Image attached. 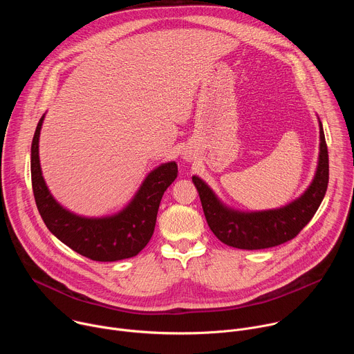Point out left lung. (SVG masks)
<instances>
[{
	"label": "left lung",
	"mask_w": 354,
	"mask_h": 354,
	"mask_svg": "<svg viewBox=\"0 0 354 354\" xmlns=\"http://www.w3.org/2000/svg\"><path fill=\"white\" fill-rule=\"evenodd\" d=\"M318 123L319 154L315 175L304 193L283 207L257 212L234 209L225 205L203 179L192 176L207 224L223 243L250 250L272 248L292 239L311 221L325 197L329 180L328 148L319 118Z\"/></svg>",
	"instance_id": "1"
}]
</instances>
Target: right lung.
<instances>
[{
  "label": "right lung",
  "instance_id": "right-lung-1",
  "mask_svg": "<svg viewBox=\"0 0 354 354\" xmlns=\"http://www.w3.org/2000/svg\"><path fill=\"white\" fill-rule=\"evenodd\" d=\"M44 116L46 113L40 118L32 140L30 174L36 206L46 227L77 254L96 262L136 257L154 234L164 192L178 176L176 162H164L151 171L122 210L102 217L77 214L59 203L43 178L39 138Z\"/></svg>",
  "mask_w": 354,
  "mask_h": 354
}]
</instances>
